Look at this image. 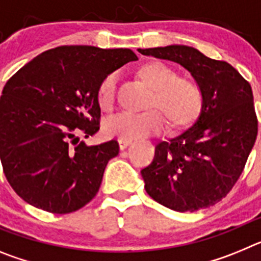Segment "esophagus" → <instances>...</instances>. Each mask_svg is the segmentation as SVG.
Returning a JSON list of instances; mask_svg holds the SVG:
<instances>
[{
    "label": "esophagus",
    "instance_id": "esophagus-1",
    "mask_svg": "<svg viewBox=\"0 0 261 261\" xmlns=\"http://www.w3.org/2000/svg\"><path fill=\"white\" fill-rule=\"evenodd\" d=\"M117 142H119L120 149H121V150H124V149H125V147L128 146V145L130 144V142H132V140H125V138H119V140H117Z\"/></svg>",
    "mask_w": 261,
    "mask_h": 261
}]
</instances>
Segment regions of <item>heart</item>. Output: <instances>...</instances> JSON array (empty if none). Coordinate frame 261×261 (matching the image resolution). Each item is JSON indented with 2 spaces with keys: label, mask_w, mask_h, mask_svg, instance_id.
<instances>
[{
  "label": "heart",
  "mask_w": 261,
  "mask_h": 261,
  "mask_svg": "<svg viewBox=\"0 0 261 261\" xmlns=\"http://www.w3.org/2000/svg\"><path fill=\"white\" fill-rule=\"evenodd\" d=\"M137 77L151 90L146 99L147 111L142 114H120L103 125L108 137L135 138L156 135L165 126V119L174 129H184L197 121L204 107L200 87L191 80L177 77L175 69L161 61H147L137 69ZM116 94V75H106L98 86V103L110 111Z\"/></svg>",
  "instance_id": "b5f03b06"
}]
</instances>
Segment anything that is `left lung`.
I'll return each instance as SVG.
<instances>
[{
    "label": "left lung",
    "mask_w": 261,
    "mask_h": 261,
    "mask_svg": "<svg viewBox=\"0 0 261 261\" xmlns=\"http://www.w3.org/2000/svg\"><path fill=\"white\" fill-rule=\"evenodd\" d=\"M190 71L204 98L200 117L170 141L156 144L142 168L147 195L166 208L196 212L221 201L241 176L257 136L251 85L237 69L187 45L138 49Z\"/></svg>",
    "instance_id": "8db88e82"
}]
</instances>
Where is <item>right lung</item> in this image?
<instances>
[{"instance_id":"1","label":"right lung","mask_w":261,"mask_h":261,"mask_svg":"<svg viewBox=\"0 0 261 261\" xmlns=\"http://www.w3.org/2000/svg\"><path fill=\"white\" fill-rule=\"evenodd\" d=\"M126 48L62 45L45 50L6 82L0 98V159L17 195L49 213L75 212L94 199L115 140L78 142L99 130L98 86L129 61Z\"/></svg>"}]
</instances>
